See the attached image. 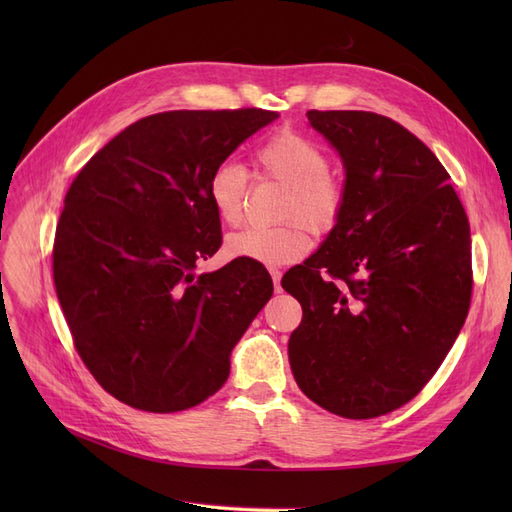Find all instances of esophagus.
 I'll return each mask as SVG.
<instances>
[{
    "instance_id": "1",
    "label": "esophagus",
    "mask_w": 512,
    "mask_h": 512,
    "mask_svg": "<svg viewBox=\"0 0 512 512\" xmlns=\"http://www.w3.org/2000/svg\"><path fill=\"white\" fill-rule=\"evenodd\" d=\"M269 273H271V277H273V288H275V292H282V271H280V269H271Z\"/></svg>"
}]
</instances>
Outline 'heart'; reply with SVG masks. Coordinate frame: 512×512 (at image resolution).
Wrapping results in <instances>:
<instances>
[{
	"label": "heart",
	"mask_w": 512,
	"mask_h": 512,
	"mask_svg": "<svg viewBox=\"0 0 512 512\" xmlns=\"http://www.w3.org/2000/svg\"><path fill=\"white\" fill-rule=\"evenodd\" d=\"M254 162L262 175L286 185L280 220L273 228H245L226 239V254L247 258L260 265H286L309 250L312 232H329L342 218L346 185L329 166V153L314 138L294 130H280L254 151ZM209 200L226 226L243 220L247 170L224 162L211 173ZM304 223L301 225L300 222Z\"/></svg>",
	"instance_id": "obj_1"
}]
</instances>
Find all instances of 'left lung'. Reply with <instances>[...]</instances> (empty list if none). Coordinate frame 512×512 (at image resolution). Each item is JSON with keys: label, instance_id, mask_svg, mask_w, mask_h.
Instances as JSON below:
<instances>
[{"label": "left lung", "instance_id": "8db88e82", "mask_svg": "<svg viewBox=\"0 0 512 512\" xmlns=\"http://www.w3.org/2000/svg\"><path fill=\"white\" fill-rule=\"evenodd\" d=\"M346 168L342 218L282 286L303 307L288 359L299 389L344 418L423 391L466 322L470 222L446 168L397 121L307 111Z\"/></svg>", "mask_w": 512, "mask_h": 512}]
</instances>
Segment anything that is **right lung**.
Returning <instances> with one entry per match:
<instances>
[{
	"label": "right lung",
	"mask_w": 512,
	"mask_h": 512,
	"mask_svg": "<svg viewBox=\"0 0 512 512\" xmlns=\"http://www.w3.org/2000/svg\"><path fill=\"white\" fill-rule=\"evenodd\" d=\"M277 117L265 108L149 115L72 181L53 245L57 299L85 367L123 404L158 414L203 404L271 299L258 262L194 269L222 245L211 173Z\"/></svg>",
	"instance_id": "right-lung-1"
}]
</instances>
